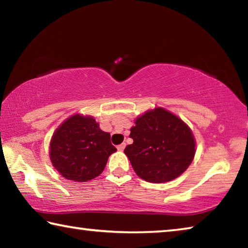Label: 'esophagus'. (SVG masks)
<instances>
[{"label": "esophagus", "instance_id": "esophagus-1", "mask_svg": "<svg viewBox=\"0 0 248 248\" xmlns=\"http://www.w3.org/2000/svg\"><path fill=\"white\" fill-rule=\"evenodd\" d=\"M125 148V143H121L119 144L118 146H117V149H118V151H124Z\"/></svg>", "mask_w": 248, "mask_h": 248}]
</instances>
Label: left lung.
Masks as SVG:
<instances>
[{"label": "left lung", "mask_w": 248, "mask_h": 248, "mask_svg": "<svg viewBox=\"0 0 248 248\" xmlns=\"http://www.w3.org/2000/svg\"><path fill=\"white\" fill-rule=\"evenodd\" d=\"M133 143L125 146L136 174L149 183L170 182L191 164L196 141L190 128L170 111L156 107L134 120Z\"/></svg>", "instance_id": "left-lung-1"}]
</instances>
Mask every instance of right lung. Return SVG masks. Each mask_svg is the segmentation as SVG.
Instances as JSON below:
<instances>
[{"instance_id":"obj_1","label":"right lung","mask_w":248,"mask_h":248,"mask_svg":"<svg viewBox=\"0 0 248 248\" xmlns=\"http://www.w3.org/2000/svg\"><path fill=\"white\" fill-rule=\"evenodd\" d=\"M117 149L110 133L99 128L94 117L73 115L54 131L49 156L59 174L74 182H87L103 173Z\"/></svg>"}]
</instances>
